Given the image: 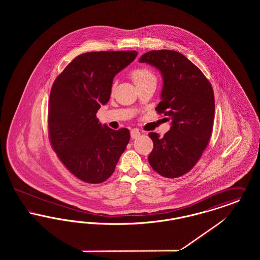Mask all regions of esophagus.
Masks as SVG:
<instances>
[{
    "label": "esophagus",
    "instance_id": "obj_1",
    "mask_svg": "<svg viewBox=\"0 0 260 260\" xmlns=\"http://www.w3.org/2000/svg\"><path fill=\"white\" fill-rule=\"evenodd\" d=\"M140 136V132L138 131V129H132V132H131V136H132V138L133 139H136L137 138L138 136Z\"/></svg>",
    "mask_w": 260,
    "mask_h": 260
}]
</instances>
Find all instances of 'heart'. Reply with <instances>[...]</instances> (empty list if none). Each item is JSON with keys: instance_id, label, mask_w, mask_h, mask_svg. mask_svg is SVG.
I'll return each mask as SVG.
<instances>
[{"instance_id": "obj_1", "label": "heart", "mask_w": 260, "mask_h": 260, "mask_svg": "<svg viewBox=\"0 0 260 260\" xmlns=\"http://www.w3.org/2000/svg\"><path fill=\"white\" fill-rule=\"evenodd\" d=\"M131 77L136 86H138L142 83H145L147 81H152V80L156 81V78L152 73V71H150L148 68H145V67H139V68H136L135 70H133L131 73ZM113 87H114V85H113Z\"/></svg>"}]
</instances>
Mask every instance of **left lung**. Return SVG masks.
Instances as JSON below:
<instances>
[{
	"label": "left lung",
	"mask_w": 260,
	"mask_h": 260,
	"mask_svg": "<svg viewBox=\"0 0 260 260\" xmlns=\"http://www.w3.org/2000/svg\"><path fill=\"white\" fill-rule=\"evenodd\" d=\"M139 61L161 72L164 84L156 110L172 119L171 129L162 137L149 134L154 144L149 164L161 176L176 178L192 170L209 144L214 119L212 87L180 52L151 50Z\"/></svg>",
	"instance_id": "obj_1"
}]
</instances>
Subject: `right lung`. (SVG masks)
Masks as SVG:
<instances>
[{
    "mask_svg": "<svg viewBox=\"0 0 260 260\" xmlns=\"http://www.w3.org/2000/svg\"><path fill=\"white\" fill-rule=\"evenodd\" d=\"M136 50L91 51L78 55L55 79L49 100L50 144L79 179H108L129 141L125 127L114 131L96 118L111 95L113 79L134 61Z\"/></svg>",
    "mask_w": 260,
    "mask_h": 260,
    "instance_id": "1",
    "label": "right lung"
}]
</instances>
